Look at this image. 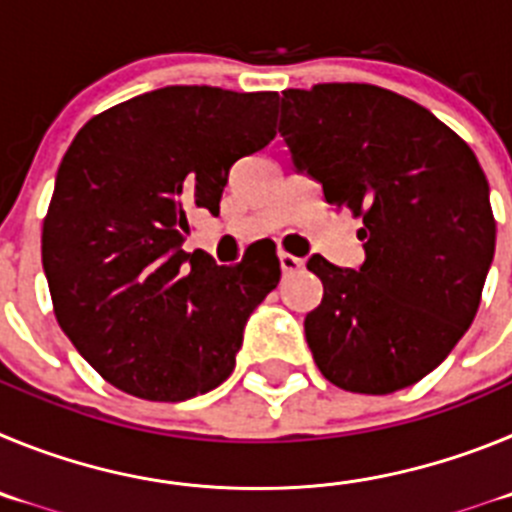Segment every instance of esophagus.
<instances>
[{
	"mask_svg": "<svg viewBox=\"0 0 512 512\" xmlns=\"http://www.w3.org/2000/svg\"><path fill=\"white\" fill-rule=\"evenodd\" d=\"M279 266H282L284 274H292V271H300L302 266H305V261L297 259V256H292V253L279 251Z\"/></svg>",
	"mask_w": 512,
	"mask_h": 512,
	"instance_id": "obj_1",
	"label": "esophagus"
}]
</instances>
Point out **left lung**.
<instances>
[{
    "label": "left lung",
    "mask_w": 512,
    "mask_h": 512,
    "mask_svg": "<svg viewBox=\"0 0 512 512\" xmlns=\"http://www.w3.org/2000/svg\"><path fill=\"white\" fill-rule=\"evenodd\" d=\"M279 133L325 202L361 217L366 241L359 271L307 261L323 282L305 318L312 359L341 390L410 387L477 315L495 256L485 171L436 115L372 84L287 89Z\"/></svg>",
    "instance_id": "8db88e82"
}]
</instances>
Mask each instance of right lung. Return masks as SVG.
<instances>
[{"label":"right lung","instance_id":"right-lung-1","mask_svg":"<svg viewBox=\"0 0 512 512\" xmlns=\"http://www.w3.org/2000/svg\"><path fill=\"white\" fill-rule=\"evenodd\" d=\"M277 94L164 87L76 133L43 223L53 312L117 390L182 402L223 384L279 259L217 266L182 248L189 212H220L230 166L269 146Z\"/></svg>","mask_w":512,"mask_h":512}]
</instances>
